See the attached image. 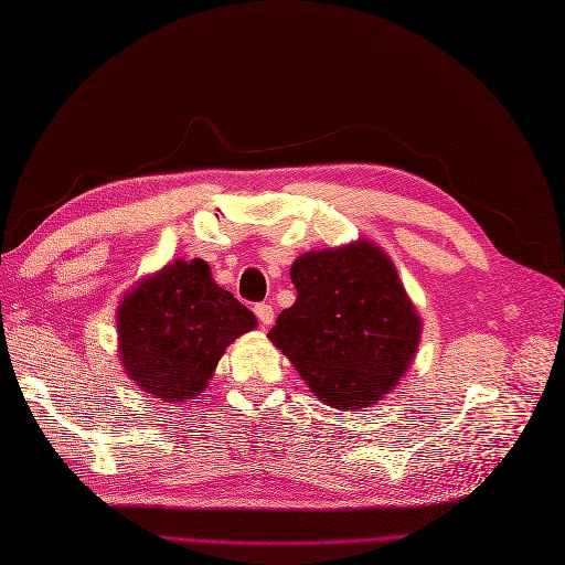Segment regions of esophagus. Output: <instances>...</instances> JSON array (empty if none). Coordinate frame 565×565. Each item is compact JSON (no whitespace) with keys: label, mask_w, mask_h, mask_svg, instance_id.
Segmentation results:
<instances>
[{"label":"esophagus","mask_w":565,"mask_h":565,"mask_svg":"<svg viewBox=\"0 0 565 565\" xmlns=\"http://www.w3.org/2000/svg\"><path fill=\"white\" fill-rule=\"evenodd\" d=\"M254 313H256V318H259V322L264 324V328H268V324H273V320H276V313H273V306L270 303H256L254 306Z\"/></svg>","instance_id":"34e87169"}]
</instances>
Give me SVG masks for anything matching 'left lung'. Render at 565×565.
Segmentation results:
<instances>
[{"instance_id":"1","label":"left lung","mask_w":565,"mask_h":565,"mask_svg":"<svg viewBox=\"0 0 565 565\" xmlns=\"http://www.w3.org/2000/svg\"><path fill=\"white\" fill-rule=\"evenodd\" d=\"M297 301L268 339L337 409H361L398 386L422 339V318L391 256L372 241L306 252L289 268Z\"/></svg>"}]
</instances>
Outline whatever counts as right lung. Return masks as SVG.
Listing matches in <instances>:
<instances>
[{
    "label": "right lung",
    "instance_id": "add662e5",
    "mask_svg": "<svg viewBox=\"0 0 565 565\" xmlns=\"http://www.w3.org/2000/svg\"><path fill=\"white\" fill-rule=\"evenodd\" d=\"M115 320L127 377L164 403L200 396L218 358L256 328V316L214 282L202 259H177L141 278L119 299Z\"/></svg>",
    "mask_w": 565,
    "mask_h": 565
}]
</instances>
